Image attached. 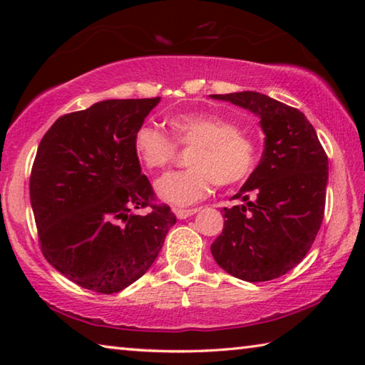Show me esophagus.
Wrapping results in <instances>:
<instances>
[{
    "label": "esophagus",
    "instance_id": "34e87169",
    "mask_svg": "<svg viewBox=\"0 0 365 365\" xmlns=\"http://www.w3.org/2000/svg\"><path fill=\"white\" fill-rule=\"evenodd\" d=\"M197 211H200V209H197V207H191V209H175V214H177L178 219H187V217H190V215L196 214Z\"/></svg>",
    "mask_w": 365,
    "mask_h": 365
}]
</instances>
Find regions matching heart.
I'll list each match as a JSON object with an SVG mask.
<instances>
[{
    "label": "heart",
    "mask_w": 365,
    "mask_h": 365,
    "mask_svg": "<svg viewBox=\"0 0 365 365\" xmlns=\"http://www.w3.org/2000/svg\"><path fill=\"white\" fill-rule=\"evenodd\" d=\"M174 138L160 128L143 123L133 135L137 158L150 170H160L175 160L178 146L193 148L188 154L191 168L169 172L156 182L160 200L188 206L206 197L212 185L233 187L255 172L259 145L238 122L214 113H183L170 117Z\"/></svg>",
    "instance_id": "obj_1"
}]
</instances>
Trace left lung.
I'll use <instances>...</instances> for the list:
<instances>
[{"label":"left lung","mask_w":365,"mask_h":365,"mask_svg":"<svg viewBox=\"0 0 365 365\" xmlns=\"http://www.w3.org/2000/svg\"><path fill=\"white\" fill-rule=\"evenodd\" d=\"M261 117L265 148L255 172L224 207V230L211 252L245 282L279 279L296 267L316 240L325 212L329 159L306 115L256 91L212 95Z\"/></svg>","instance_id":"obj_1"}]
</instances>
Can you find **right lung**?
<instances>
[{"label": "right lung", "instance_id": "right-lung-1", "mask_svg": "<svg viewBox=\"0 0 365 365\" xmlns=\"http://www.w3.org/2000/svg\"><path fill=\"white\" fill-rule=\"evenodd\" d=\"M159 103L106 100L61 115L30 172V201L43 256L78 287L113 294L151 267L177 217L156 193L133 135ZM150 209L145 216L133 208Z\"/></svg>", "mask_w": 365, "mask_h": 365}]
</instances>
